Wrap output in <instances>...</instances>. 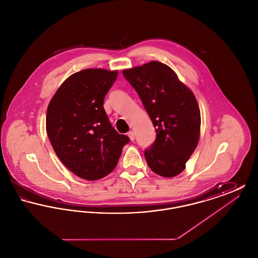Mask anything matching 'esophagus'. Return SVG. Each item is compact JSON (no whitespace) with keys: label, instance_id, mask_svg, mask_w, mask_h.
<instances>
[{"label":"esophagus","instance_id":"esophagus-1","mask_svg":"<svg viewBox=\"0 0 258 258\" xmlns=\"http://www.w3.org/2000/svg\"><path fill=\"white\" fill-rule=\"evenodd\" d=\"M127 135H128V137L131 138V140L132 141H134L135 139V132H133V131H130L128 133H127Z\"/></svg>","mask_w":258,"mask_h":258}]
</instances>
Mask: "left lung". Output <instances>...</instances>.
I'll return each instance as SVG.
<instances>
[{"mask_svg":"<svg viewBox=\"0 0 258 258\" xmlns=\"http://www.w3.org/2000/svg\"><path fill=\"white\" fill-rule=\"evenodd\" d=\"M123 75L138 94L157 134L144 152L149 167L162 177L180 174L199 139L200 110L195 95L160 61L125 70Z\"/></svg>","mask_w":258,"mask_h":258,"instance_id":"obj_1","label":"left lung"}]
</instances>
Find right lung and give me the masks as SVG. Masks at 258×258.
<instances>
[{"mask_svg": "<svg viewBox=\"0 0 258 258\" xmlns=\"http://www.w3.org/2000/svg\"><path fill=\"white\" fill-rule=\"evenodd\" d=\"M118 72L87 69L71 75L50 100L46 132L57 157L78 177L95 181L116 167L130 138L112 126L103 101Z\"/></svg>", "mask_w": 258, "mask_h": 258, "instance_id": "1", "label": "right lung"}]
</instances>
